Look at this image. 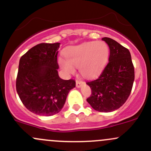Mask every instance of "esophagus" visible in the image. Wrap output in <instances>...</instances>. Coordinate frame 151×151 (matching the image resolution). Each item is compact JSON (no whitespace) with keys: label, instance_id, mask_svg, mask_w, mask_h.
Segmentation results:
<instances>
[{"label":"esophagus","instance_id":"esophagus-1","mask_svg":"<svg viewBox=\"0 0 151 151\" xmlns=\"http://www.w3.org/2000/svg\"><path fill=\"white\" fill-rule=\"evenodd\" d=\"M84 83H85L84 82L82 81V80H76V86H77V88H80V87L84 84Z\"/></svg>","mask_w":151,"mask_h":151}]
</instances>
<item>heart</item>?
<instances>
[{
  "label": "heart",
  "instance_id": "1",
  "mask_svg": "<svg viewBox=\"0 0 151 151\" xmlns=\"http://www.w3.org/2000/svg\"><path fill=\"white\" fill-rule=\"evenodd\" d=\"M109 54V47L104 42H88L66 48L64 52L66 60L60 58L58 61L67 73H74V66L79 67L82 75L92 77L102 71Z\"/></svg>",
  "mask_w": 151,
  "mask_h": 151
}]
</instances>
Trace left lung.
<instances>
[{
	"instance_id": "8db88e82",
	"label": "left lung",
	"mask_w": 151,
	"mask_h": 151,
	"mask_svg": "<svg viewBox=\"0 0 151 151\" xmlns=\"http://www.w3.org/2000/svg\"><path fill=\"white\" fill-rule=\"evenodd\" d=\"M109 48V62L96 80L87 82L91 95L87 101L95 110L115 111L126 102L134 80V68L129 50L110 38H102Z\"/></svg>"
}]
</instances>
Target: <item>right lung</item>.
<instances>
[{"mask_svg":"<svg viewBox=\"0 0 151 151\" xmlns=\"http://www.w3.org/2000/svg\"><path fill=\"white\" fill-rule=\"evenodd\" d=\"M60 43H41L19 60L16 89L22 104L33 113L51 116L61 110L74 80L58 76L57 56Z\"/></svg>","mask_w":151,"mask_h":151,"instance_id":"right-lung-1","label":"right lung"}]
</instances>
